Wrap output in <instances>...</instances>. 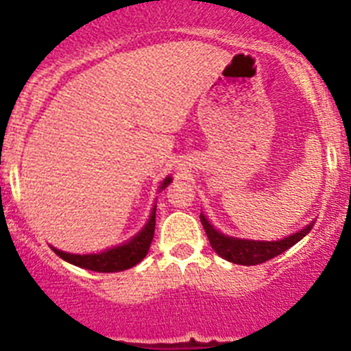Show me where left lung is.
I'll list each match as a JSON object with an SVG mask.
<instances>
[{"mask_svg":"<svg viewBox=\"0 0 351 351\" xmlns=\"http://www.w3.org/2000/svg\"><path fill=\"white\" fill-rule=\"evenodd\" d=\"M200 221H202L204 230H206L213 250L221 258L228 260L232 263H239V265H258V263L267 262V260L281 255L287 250H290L293 244L299 243L300 239L306 237L311 232L313 225H315L311 221L308 226H304L302 230H299L293 235H288V237L281 239V241H247V239L228 237V235L219 234L207 221L204 214H200Z\"/></svg>","mask_w":351,"mask_h":351,"instance_id":"left-lung-1","label":"left lung"}]
</instances>
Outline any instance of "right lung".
Wrapping results in <instances>:
<instances>
[{
	"mask_svg": "<svg viewBox=\"0 0 351 351\" xmlns=\"http://www.w3.org/2000/svg\"><path fill=\"white\" fill-rule=\"evenodd\" d=\"M170 181H172V178H167L161 182V190H165ZM154 225H156V206L153 207V213L149 216V221L145 223L144 228L132 241L121 244V246L110 247V250L96 253V255H73V253H64V251L56 250V247H52V250H54L56 255L73 263L77 267L95 272H121L137 265L141 260L145 258L149 246L153 243Z\"/></svg>",
	"mask_w": 351,
	"mask_h": 351,
	"instance_id": "right-lung-1",
	"label": "right lung"
}]
</instances>
